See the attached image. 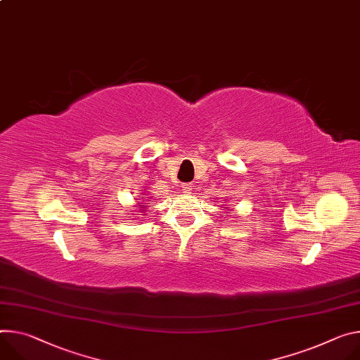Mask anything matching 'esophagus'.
<instances>
[{"instance_id": "34e87169", "label": "esophagus", "mask_w": 360, "mask_h": 360, "mask_svg": "<svg viewBox=\"0 0 360 360\" xmlns=\"http://www.w3.org/2000/svg\"><path fill=\"white\" fill-rule=\"evenodd\" d=\"M182 188H184V191H185V192H188V193L193 189V188H192V184H184V185H182Z\"/></svg>"}]
</instances>
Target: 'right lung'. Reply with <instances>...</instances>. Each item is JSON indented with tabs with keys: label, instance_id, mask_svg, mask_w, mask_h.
<instances>
[{
	"label": "right lung",
	"instance_id": "right-lung-1",
	"mask_svg": "<svg viewBox=\"0 0 360 360\" xmlns=\"http://www.w3.org/2000/svg\"><path fill=\"white\" fill-rule=\"evenodd\" d=\"M143 207H146V205H143Z\"/></svg>",
	"mask_w": 360,
	"mask_h": 360
}]
</instances>
